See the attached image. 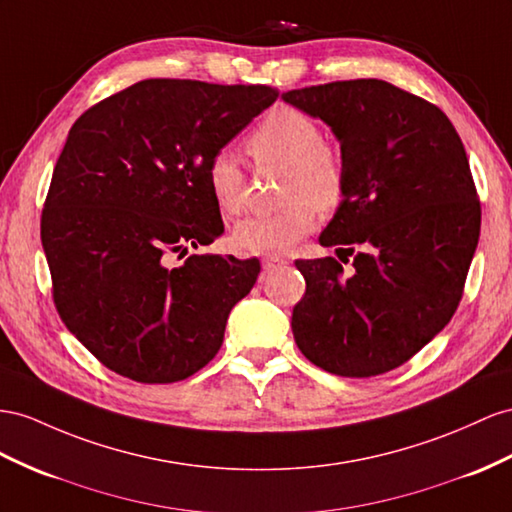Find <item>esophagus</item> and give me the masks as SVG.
Segmentation results:
<instances>
[{
    "label": "esophagus",
    "instance_id": "1",
    "mask_svg": "<svg viewBox=\"0 0 512 512\" xmlns=\"http://www.w3.org/2000/svg\"><path fill=\"white\" fill-rule=\"evenodd\" d=\"M285 264H287V261L283 257H277V255H270V257H266L264 261H261V266H264V272H270V270L279 268V266H285Z\"/></svg>",
    "mask_w": 512,
    "mask_h": 512
}]
</instances>
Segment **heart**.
Instances as JSON below:
<instances>
[{
  "instance_id": "obj_1",
  "label": "heart",
  "mask_w": 512,
  "mask_h": 512,
  "mask_svg": "<svg viewBox=\"0 0 512 512\" xmlns=\"http://www.w3.org/2000/svg\"><path fill=\"white\" fill-rule=\"evenodd\" d=\"M257 166H283L279 212L242 218L231 231L240 253H285L316 227L318 209L329 212L344 199L348 173L342 153L322 138L320 125L296 108H277L246 138ZM205 186L222 214H238L246 177L229 151H218L205 166Z\"/></svg>"
}]
</instances>
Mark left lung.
Listing matches in <instances>:
<instances>
[{
	"label": "left lung",
	"mask_w": 512,
	"mask_h": 512,
	"mask_svg": "<svg viewBox=\"0 0 512 512\" xmlns=\"http://www.w3.org/2000/svg\"><path fill=\"white\" fill-rule=\"evenodd\" d=\"M331 125L348 183L320 235L335 257L296 259L307 290L292 313L318 368L370 378L400 368L454 316L480 235V199L454 125L435 103L383 80L285 93Z\"/></svg>",
	"instance_id": "1"
}]
</instances>
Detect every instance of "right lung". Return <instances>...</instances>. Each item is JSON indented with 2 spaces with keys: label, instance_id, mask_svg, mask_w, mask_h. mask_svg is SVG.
<instances>
[{
  "label": "right lung",
  "instance_id": "right-lung-1",
  "mask_svg": "<svg viewBox=\"0 0 512 512\" xmlns=\"http://www.w3.org/2000/svg\"><path fill=\"white\" fill-rule=\"evenodd\" d=\"M279 97L270 86L142 80L69 131L41 216L54 305L108 370L177 383L216 357L257 259L190 255L225 231L209 157Z\"/></svg>",
  "mask_w": 512,
  "mask_h": 512
}]
</instances>
